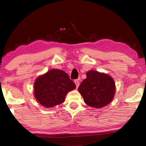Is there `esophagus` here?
I'll return each mask as SVG.
<instances>
[{"label":"esophagus","mask_w":146,"mask_h":146,"mask_svg":"<svg viewBox=\"0 0 146 146\" xmlns=\"http://www.w3.org/2000/svg\"><path fill=\"white\" fill-rule=\"evenodd\" d=\"M75 84H76V88H78L79 84H80V82H79V80H75Z\"/></svg>","instance_id":"obj_1"}]
</instances>
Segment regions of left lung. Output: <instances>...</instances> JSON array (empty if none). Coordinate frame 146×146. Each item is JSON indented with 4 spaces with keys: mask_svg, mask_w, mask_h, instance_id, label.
I'll list each match as a JSON object with an SVG mask.
<instances>
[{
    "mask_svg": "<svg viewBox=\"0 0 146 146\" xmlns=\"http://www.w3.org/2000/svg\"><path fill=\"white\" fill-rule=\"evenodd\" d=\"M115 89V81L111 76L90 70L86 73V78L83 80L78 90L88 106L101 108L111 102Z\"/></svg>",
    "mask_w": 146,
    "mask_h": 146,
    "instance_id": "1",
    "label": "left lung"
}]
</instances>
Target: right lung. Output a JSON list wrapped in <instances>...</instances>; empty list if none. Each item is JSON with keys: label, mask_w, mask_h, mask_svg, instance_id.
I'll use <instances>...</instances> for the list:
<instances>
[{"label": "right lung", "mask_w": 146, "mask_h": 146, "mask_svg": "<svg viewBox=\"0 0 146 146\" xmlns=\"http://www.w3.org/2000/svg\"><path fill=\"white\" fill-rule=\"evenodd\" d=\"M33 88L36 101L44 108H50L63 103L66 95L76 85L65 71L52 69L38 76Z\"/></svg>", "instance_id": "obj_1"}]
</instances>
